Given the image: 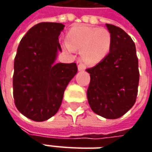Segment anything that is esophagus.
I'll list each match as a JSON object with an SVG mask.
<instances>
[{
	"label": "esophagus",
	"instance_id": "1",
	"mask_svg": "<svg viewBox=\"0 0 152 152\" xmlns=\"http://www.w3.org/2000/svg\"><path fill=\"white\" fill-rule=\"evenodd\" d=\"M78 68H79V71H84L86 68V66H85V64H83V63H79V65H78Z\"/></svg>",
	"mask_w": 152,
	"mask_h": 152
}]
</instances>
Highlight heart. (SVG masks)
<instances>
[{
  "instance_id": "obj_1",
  "label": "heart",
  "mask_w": 152,
  "mask_h": 152,
  "mask_svg": "<svg viewBox=\"0 0 152 152\" xmlns=\"http://www.w3.org/2000/svg\"><path fill=\"white\" fill-rule=\"evenodd\" d=\"M112 35L106 28L89 26H76L69 29L62 48L73 53L79 50L81 60L88 65H96L109 53Z\"/></svg>"
}]
</instances>
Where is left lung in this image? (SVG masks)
<instances>
[{
    "label": "left lung",
    "instance_id": "obj_1",
    "mask_svg": "<svg viewBox=\"0 0 152 152\" xmlns=\"http://www.w3.org/2000/svg\"><path fill=\"white\" fill-rule=\"evenodd\" d=\"M106 25L112 35L111 50L102 61L86 69L91 74L87 98L95 113L116 119L134 105L140 73L133 39L119 27Z\"/></svg>",
    "mask_w": 152,
    "mask_h": 152
}]
</instances>
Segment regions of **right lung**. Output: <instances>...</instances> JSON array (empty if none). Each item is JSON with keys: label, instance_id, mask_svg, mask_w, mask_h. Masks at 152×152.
I'll list each match as a JSON object with an SVG mask.
<instances>
[{"label": "right lung", "instance_id": "obj_1", "mask_svg": "<svg viewBox=\"0 0 152 152\" xmlns=\"http://www.w3.org/2000/svg\"><path fill=\"white\" fill-rule=\"evenodd\" d=\"M60 23H39L22 38L14 59L12 78L16 107L35 122L54 116L65 89L78 72L76 63H56L61 51Z\"/></svg>", "mask_w": 152, "mask_h": 152}]
</instances>
